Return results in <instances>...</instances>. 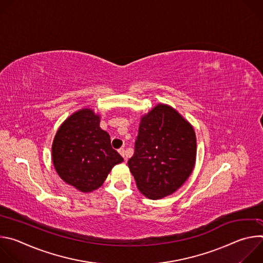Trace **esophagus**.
<instances>
[{"label": "esophagus", "mask_w": 263, "mask_h": 263, "mask_svg": "<svg viewBox=\"0 0 263 263\" xmlns=\"http://www.w3.org/2000/svg\"><path fill=\"white\" fill-rule=\"evenodd\" d=\"M119 153H120V154H121V155H122V156L124 157V159H125V161H126V160H127V158L125 157V155H126V152H125V148H123V147H122V148H120V149H119Z\"/></svg>", "instance_id": "1"}]
</instances>
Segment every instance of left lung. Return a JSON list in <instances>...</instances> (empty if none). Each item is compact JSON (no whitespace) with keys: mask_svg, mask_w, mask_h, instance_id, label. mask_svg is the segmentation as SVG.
Wrapping results in <instances>:
<instances>
[{"mask_svg":"<svg viewBox=\"0 0 263 263\" xmlns=\"http://www.w3.org/2000/svg\"><path fill=\"white\" fill-rule=\"evenodd\" d=\"M196 156L193 126L173 107L158 104L140 120L128 166L139 192L158 200L180 189L193 173Z\"/></svg>","mask_w":263,"mask_h":263,"instance_id":"8db88e82","label":"left lung"}]
</instances>
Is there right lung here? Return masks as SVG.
I'll list each match as a JSON object with an SVG mask.
<instances>
[{
    "label": "right lung",
    "instance_id": "add662e5",
    "mask_svg": "<svg viewBox=\"0 0 263 263\" xmlns=\"http://www.w3.org/2000/svg\"><path fill=\"white\" fill-rule=\"evenodd\" d=\"M52 159L59 177L82 193L98 190L112 167L124 161L100 128V116L89 108L74 112L59 127Z\"/></svg>",
    "mask_w": 263,
    "mask_h": 263
}]
</instances>
